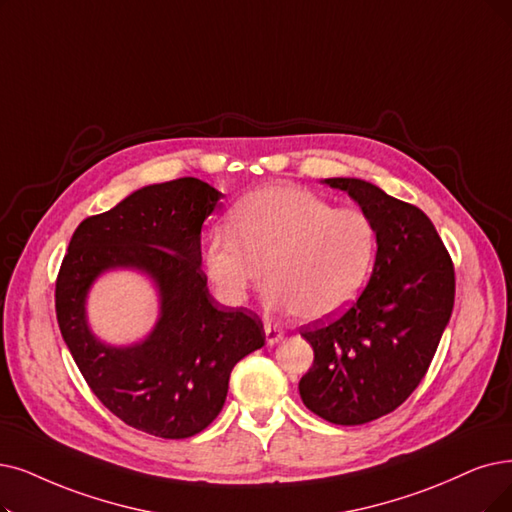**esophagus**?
Wrapping results in <instances>:
<instances>
[{"label":"esophagus","instance_id":"1","mask_svg":"<svg viewBox=\"0 0 512 512\" xmlns=\"http://www.w3.org/2000/svg\"><path fill=\"white\" fill-rule=\"evenodd\" d=\"M264 334H267L269 344H277L283 338V330L273 323H264Z\"/></svg>","mask_w":512,"mask_h":512}]
</instances>
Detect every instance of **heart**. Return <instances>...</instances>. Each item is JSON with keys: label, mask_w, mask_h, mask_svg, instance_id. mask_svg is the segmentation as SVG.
<instances>
[{"label": "heart", "mask_w": 512, "mask_h": 512, "mask_svg": "<svg viewBox=\"0 0 512 512\" xmlns=\"http://www.w3.org/2000/svg\"><path fill=\"white\" fill-rule=\"evenodd\" d=\"M376 256L378 229L370 214L275 185L245 195L231 224L208 233L203 267L224 304H243L267 275L271 309L321 321L359 298Z\"/></svg>", "instance_id": "b5f03b06"}]
</instances>
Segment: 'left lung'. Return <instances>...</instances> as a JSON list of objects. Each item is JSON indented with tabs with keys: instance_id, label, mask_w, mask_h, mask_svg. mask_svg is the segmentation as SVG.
Wrapping results in <instances>:
<instances>
[{
	"instance_id": "8db88e82",
	"label": "left lung",
	"mask_w": 512,
	"mask_h": 512,
	"mask_svg": "<svg viewBox=\"0 0 512 512\" xmlns=\"http://www.w3.org/2000/svg\"><path fill=\"white\" fill-rule=\"evenodd\" d=\"M325 185L349 193L374 218L378 256L349 309L300 332L315 359L298 391L319 418L355 426L391 414L416 391L452 317L456 277L420 208L359 178H325Z\"/></svg>"
}]
</instances>
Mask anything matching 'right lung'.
Returning a JSON list of instances; mask_svg holds the SVG:
<instances>
[{"label": "right lung", "mask_w": 512, "mask_h": 512, "mask_svg": "<svg viewBox=\"0 0 512 512\" xmlns=\"http://www.w3.org/2000/svg\"><path fill=\"white\" fill-rule=\"evenodd\" d=\"M220 199L199 178L138 189L79 224L56 277L60 334L92 393L119 420L161 439L210 426L235 363L264 346L258 315L220 306L201 271V224ZM109 268L147 272L160 290V319L138 345H105L87 327V290Z\"/></svg>", "instance_id": "obj_1"}]
</instances>
